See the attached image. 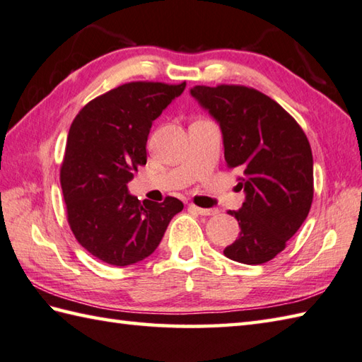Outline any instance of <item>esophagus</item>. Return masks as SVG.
I'll return each mask as SVG.
<instances>
[{
  "instance_id": "34e87169",
  "label": "esophagus",
  "mask_w": 362,
  "mask_h": 362,
  "mask_svg": "<svg viewBox=\"0 0 362 362\" xmlns=\"http://www.w3.org/2000/svg\"><path fill=\"white\" fill-rule=\"evenodd\" d=\"M189 210L199 213L201 216H213V214H218L216 209H201V206H197L194 204H189Z\"/></svg>"
}]
</instances>
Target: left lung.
I'll list each match as a JSON object with an SVG mask.
<instances>
[{"mask_svg": "<svg viewBox=\"0 0 362 362\" xmlns=\"http://www.w3.org/2000/svg\"><path fill=\"white\" fill-rule=\"evenodd\" d=\"M219 122L224 156L238 169L245 202L228 210L241 227L224 255L244 264H263L286 247L313 204V152L298 122L261 91L233 83L191 88Z\"/></svg>", "mask_w": 362, "mask_h": 362, "instance_id": "left-lung-1", "label": "left lung"}]
</instances>
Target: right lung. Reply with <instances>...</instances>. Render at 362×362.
<instances>
[{"instance_id":"right-lung-1","label":"right lung","mask_w":362,"mask_h":362,"mask_svg":"<svg viewBox=\"0 0 362 362\" xmlns=\"http://www.w3.org/2000/svg\"><path fill=\"white\" fill-rule=\"evenodd\" d=\"M187 82L135 81L91 99L76 115L60 165L66 219L76 240L98 259L129 266L158 247L183 210L179 199L143 204L127 183L146 165L152 121L180 96Z\"/></svg>"}]
</instances>
